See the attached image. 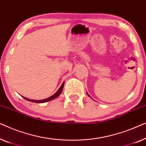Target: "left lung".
Here are the masks:
<instances>
[{
	"mask_svg": "<svg viewBox=\"0 0 146 146\" xmlns=\"http://www.w3.org/2000/svg\"><path fill=\"white\" fill-rule=\"evenodd\" d=\"M87 94H88V93H87ZM88 95H89V94H88Z\"/></svg>",
	"mask_w": 146,
	"mask_h": 146,
	"instance_id": "obj_1",
	"label": "left lung"
}]
</instances>
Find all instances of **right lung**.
Masks as SVG:
<instances>
[{
	"label": "right lung",
	"mask_w": 146,
	"mask_h": 146,
	"mask_svg": "<svg viewBox=\"0 0 146 146\" xmlns=\"http://www.w3.org/2000/svg\"><path fill=\"white\" fill-rule=\"evenodd\" d=\"M63 88V86H62V85H61V86L60 87V88H59L58 91H57L56 93H55L54 94H53L52 96H51L50 97H49L48 98H46V99H44V100H32V99H29V98H25L24 97V98H25L26 100H28V101H30V102H36V103H43V102H48V101H50V100H53L54 99V98H57V96H58L59 94H61V91H62V89Z\"/></svg>",
	"instance_id": "right-lung-1"
}]
</instances>
